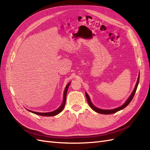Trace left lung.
<instances>
[{"label":"left lung","mask_w":150,"mask_h":150,"mask_svg":"<svg viewBox=\"0 0 150 150\" xmlns=\"http://www.w3.org/2000/svg\"><path fill=\"white\" fill-rule=\"evenodd\" d=\"M139 76H138V80H137V84H136V86H135V88L133 90V91L132 92V93H131V96L129 97V98L128 99V100H127L125 103L124 104H122V105L120 107H118L117 108H115V109H112V110H101V109H99L96 107H95L93 104H92V103L90 101V98L88 96V94L86 93V99H87V101H88V103L89 104V106L93 110L96 111L98 113H100V114H104V115H110V114H112V113H115V112H116L117 111H119L121 110H122V109H124L125 108H126L127 106L128 105V104L130 103V102L131 101V100H132L134 96V94L136 93V91H137V87H138V83H139Z\"/></svg>","instance_id":"left-lung-1"}]
</instances>
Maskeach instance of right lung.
<instances>
[{
    "instance_id": "add662e5",
    "label": "right lung",
    "mask_w": 150,
    "mask_h": 150,
    "mask_svg": "<svg viewBox=\"0 0 150 150\" xmlns=\"http://www.w3.org/2000/svg\"><path fill=\"white\" fill-rule=\"evenodd\" d=\"M70 84V83H68L66 86V87L65 88L64 90V99H63V101L61 105V106L58 109H57L56 110L52 111V112H35V111H30L28 110L29 111L31 112H33L35 115H40V116H56L57 115H58L59 113H60L63 109L64 108L65 106V104H66V94H67V89L68 88H69V86Z\"/></svg>"
}]
</instances>
